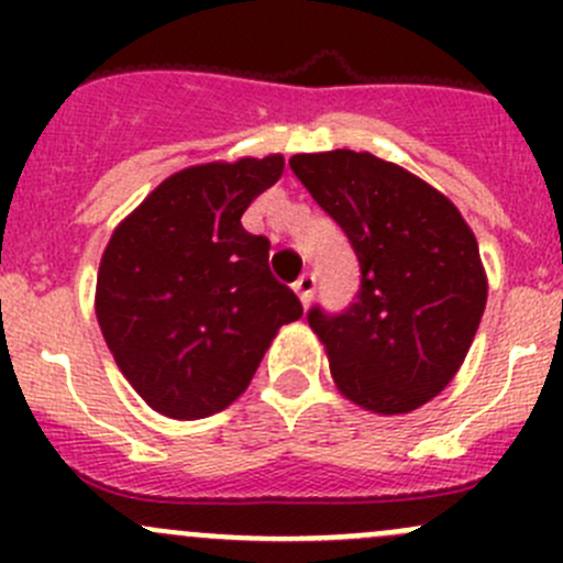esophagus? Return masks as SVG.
Returning <instances> with one entry per match:
<instances>
[{
  "label": "esophagus",
  "instance_id": "1",
  "mask_svg": "<svg viewBox=\"0 0 563 563\" xmlns=\"http://www.w3.org/2000/svg\"><path fill=\"white\" fill-rule=\"evenodd\" d=\"M294 291L299 294V299H302V305L308 308L310 299H313V291H316V277L310 275V272H305V275H299V280L294 283Z\"/></svg>",
  "mask_w": 563,
  "mask_h": 563
}]
</instances>
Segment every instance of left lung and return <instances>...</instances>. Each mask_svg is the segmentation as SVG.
<instances>
[{
    "instance_id": "1",
    "label": "left lung",
    "mask_w": 563,
    "mask_h": 563,
    "mask_svg": "<svg viewBox=\"0 0 563 563\" xmlns=\"http://www.w3.org/2000/svg\"><path fill=\"white\" fill-rule=\"evenodd\" d=\"M288 166L360 258L356 302L308 313L334 387L382 417L424 406L455 378L485 313L474 231L444 192L371 152L294 155Z\"/></svg>"
}]
</instances>
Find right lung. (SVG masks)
Returning <instances> with one entry per match:
<instances>
[{
  "mask_svg": "<svg viewBox=\"0 0 563 563\" xmlns=\"http://www.w3.org/2000/svg\"><path fill=\"white\" fill-rule=\"evenodd\" d=\"M283 155L214 161L163 179L103 250L95 313L130 387L172 419L229 408L253 382L297 294L269 272V240L242 229Z\"/></svg>",
  "mask_w": 563,
  "mask_h": 563,
  "instance_id": "1",
  "label": "right lung"
}]
</instances>
